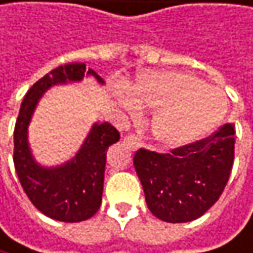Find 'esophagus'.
Segmentation results:
<instances>
[{
  "instance_id": "obj_1",
  "label": "esophagus",
  "mask_w": 253,
  "mask_h": 253,
  "mask_svg": "<svg viewBox=\"0 0 253 253\" xmlns=\"http://www.w3.org/2000/svg\"><path fill=\"white\" fill-rule=\"evenodd\" d=\"M123 141L127 144V145H130L132 148H138L141 144H139V141H138V138L135 136V135H126L124 138H123Z\"/></svg>"
}]
</instances>
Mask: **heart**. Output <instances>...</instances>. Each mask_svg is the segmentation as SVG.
<instances>
[{
	"instance_id": "obj_1",
	"label": "heart",
	"mask_w": 253,
	"mask_h": 253,
	"mask_svg": "<svg viewBox=\"0 0 253 253\" xmlns=\"http://www.w3.org/2000/svg\"><path fill=\"white\" fill-rule=\"evenodd\" d=\"M121 106L136 114L154 111L151 133L165 148H183L209 136L226 114V97L217 86L181 72H153L139 76L130 93L118 89Z\"/></svg>"
}]
</instances>
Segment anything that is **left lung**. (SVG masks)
Returning a JSON list of instances; mask_svg holds the SVG:
<instances>
[{
	"mask_svg": "<svg viewBox=\"0 0 253 253\" xmlns=\"http://www.w3.org/2000/svg\"><path fill=\"white\" fill-rule=\"evenodd\" d=\"M234 126L223 124L211 136L171 153L145 148L133 165L150 211L169 223L203 216L222 195L234 162Z\"/></svg>",
	"mask_w": 253,
	"mask_h": 253,
	"instance_id": "obj_1",
	"label": "left lung"
}]
</instances>
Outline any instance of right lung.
I'll list each match as a JSON object with an SVG mask.
<instances>
[{
    "label": "right lung",
    "instance_id": "1",
    "mask_svg": "<svg viewBox=\"0 0 253 253\" xmlns=\"http://www.w3.org/2000/svg\"><path fill=\"white\" fill-rule=\"evenodd\" d=\"M84 76L103 79L84 63L64 64L39 79L25 94L14 126L13 162L19 181L37 210L61 222H82L97 213L102 204L108 148L120 139L109 123H94L82 147L60 167H42L33 157L28 144V126L42 96L52 85L79 82Z\"/></svg>",
    "mask_w": 253,
    "mask_h": 253
}]
</instances>
